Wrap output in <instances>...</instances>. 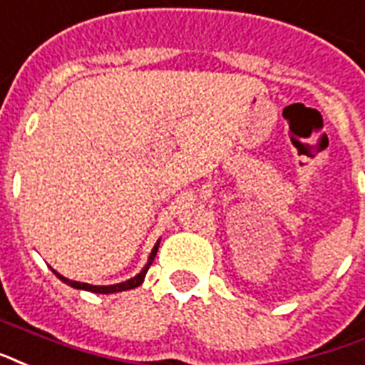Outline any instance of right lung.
I'll return each instance as SVG.
<instances>
[{"mask_svg": "<svg viewBox=\"0 0 365 365\" xmlns=\"http://www.w3.org/2000/svg\"><path fill=\"white\" fill-rule=\"evenodd\" d=\"M158 243H160V241H157V245L153 247L151 255H149V260H147V264L143 266V269H141L138 275H133V277H130V279H126V282L115 283V285H90V283L72 282V279H68V277H65V275H61L59 272H55V269H53V274L57 275L63 283H66V285H71V287L74 289H80V291H90V293H97V294H110V293H120V291H130V289L139 287V285L143 283V279H145L147 269H149V266H151L155 257H157Z\"/></svg>", "mask_w": 365, "mask_h": 365, "instance_id": "right-lung-1", "label": "right lung"}]
</instances>
